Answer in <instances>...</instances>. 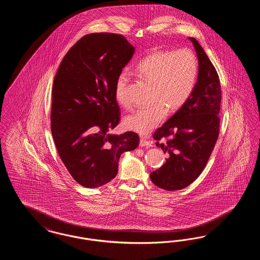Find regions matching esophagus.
I'll list each match as a JSON object with an SVG mask.
<instances>
[{
	"instance_id": "esophagus-1",
	"label": "esophagus",
	"mask_w": 260,
	"mask_h": 260,
	"mask_svg": "<svg viewBox=\"0 0 260 260\" xmlns=\"http://www.w3.org/2000/svg\"><path fill=\"white\" fill-rule=\"evenodd\" d=\"M139 146L140 147H151L152 146V142L144 139V138H141L140 141H139Z\"/></svg>"
}]
</instances>
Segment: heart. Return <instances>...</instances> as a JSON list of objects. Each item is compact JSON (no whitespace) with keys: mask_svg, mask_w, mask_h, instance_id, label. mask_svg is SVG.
<instances>
[{"mask_svg":"<svg viewBox=\"0 0 260 260\" xmlns=\"http://www.w3.org/2000/svg\"><path fill=\"white\" fill-rule=\"evenodd\" d=\"M136 73L152 85L147 107L125 116L124 126L140 135H147L164 120L167 110L174 113L190 99L197 83L198 59L188 49L153 51L136 65ZM129 75L123 71L115 82V100L123 108L129 107L126 87Z\"/></svg>","mask_w":260,"mask_h":260,"instance_id":"b5f03b06","label":"heart"}]
</instances>
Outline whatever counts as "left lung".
<instances>
[{"mask_svg":"<svg viewBox=\"0 0 260 260\" xmlns=\"http://www.w3.org/2000/svg\"><path fill=\"white\" fill-rule=\"evenodd\" d=\"M198 80L185 105L153 135L156 145L169 155L159 170L151 173L152 182L161 189H183L205 169L219 136L221 87L219 77L195 38Z\"/></svg>","mask_w":260,"mask_h":260,"instance_id":"obj_1","label":"left lung"}]
</instances>
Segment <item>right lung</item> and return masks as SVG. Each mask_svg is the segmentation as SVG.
<instances>
[{
  "mask_svg": "<svg viewBox=\"0 0 260 260\" xmlns=\"http://www.w3.org/2000/svg\"><path fill=\"white\" fill-rule=\"evenodd\" d=\"M134 52L123 35L87 34L68 50L54 77L51 135L64 166L84 187L108 183L122 153L138 146L134 132L109 134L121 114L115 82Z\"/></svg>",
  "mask_w": 260,
  "mask_h": 260,
  "instance_id": "1",
  "label": "right lung"
}]
</instances>
